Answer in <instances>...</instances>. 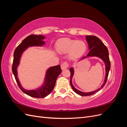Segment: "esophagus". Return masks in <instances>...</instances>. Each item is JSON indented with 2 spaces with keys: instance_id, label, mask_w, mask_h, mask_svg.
Masks as SVG:
<instances>
[{
  "instance_id": "esophagus-1",
  "label": "esophagus",
  "mask_w": 127,
  "mask_h": 127,
  "mask_svg": "<svg viewBox=\"0 0 127 127\" xmlns=\"http://www.w3.org/2000/svg\"><path fill=\"white\" fill-rule=\"evenodd\" d=\"M69 64L67 62H64L62 64H61V68L62 70L68 68V67H69Z\"/></svg>"
}]
</instances>
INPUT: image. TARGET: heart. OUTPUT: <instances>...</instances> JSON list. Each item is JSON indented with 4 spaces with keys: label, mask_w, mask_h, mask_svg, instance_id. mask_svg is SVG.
<instances>
[{
    "label": "heart",
    "mask_w": 127,
    "mask_h": 127,
    "mask_svg": "<svg viewBox=\"0 0 127 127\" xmlns=\"http://www.w3.org/2000/svg\"><path fill=\"white\" fill-rule=\"evenodd\" d=\"M56 48L60 53L69 52V57L71 59H77L82 56L87 49L85 42L72 40L69 38L60 39L57 42Z\"/></svg>",
    "instance_id": "heart-1"
}]
</instances>
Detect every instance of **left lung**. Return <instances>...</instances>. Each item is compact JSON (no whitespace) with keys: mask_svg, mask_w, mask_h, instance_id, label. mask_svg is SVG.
<instances>
[{"mask_svg":"<svg viewBox=\"0 0 127 127\" xmlns=\"http://www.w3.org/2000/svg\"><path fill=\"white\" fill-rule=\"evenodd\" d=\"M86 41L88 44V48H89L90 52L88 53L86 56L83 57L81 59H85L86 58L89 57H94L96 56L99 57V58L103 60L105 64V71H106V76L105 77L104 82L103 84V85L101 87L98 88L97 90L94 91L92 92H89V93H84V92H80L74 87L72 85L71 79L73 75H74V69L72 68H70V85L72 88V90L75 92L76 93L78 94L79 95L81 96H89L93 95L96 92H97L99 91H100L102 88L104 86L106 83L107 77L109 75V72L110 69L111 67V63L109 59V51L108 49L106 48V46L104 44V43L101 41V40L98 38L97 37L94 36V35H86Z\"/></svg>","mask_w":127,"mask_h":127,"instance_id":"left-lung-1","label":"left lung"}]
</instances>
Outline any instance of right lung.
I'll return each instance as SVG.
<instances>
[{"mask_svg":"<svg viewBox=\"0 0 127 127\" xmlns=\"http://www.w3.org/2000/svg\"><path fill=\"white\" fill-rule=\"evenodd\" d=\"M44 39V36L41 35H37L32 34L26 37L18 47L15 50L14 53V59L12 65V71L16 79L17 85L21 90L26 94L30 96L36 98H43L47 96L54 88L56 84V79L61 72L60 65L51 67L49 68L45 78V83L41 87L35 90L29 91L24 89L21 85L17 77V68L20 63V58L22 53L25 50L29 47L32 46H41L44 44L45 42L42 41Z\"/></svg>","mask_w":127,"mask_h":127,"instance_id":"obj_1","label":"right lung"}]
</instances>
